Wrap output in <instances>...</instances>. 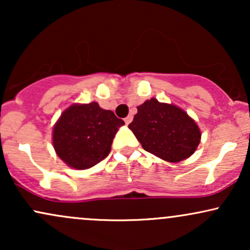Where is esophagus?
<instances>
[{
    "label": "esophagus",
    "mask_w": 250,
    "mask_h": 250,
    "mask_svg": "<svg viewBox=\"0 0 250 250\" xmlns=\"http://www.w3.org/2000/svg\"><path fill=\"white\" fill-rule=\"evenodd\" d=\"M131 121H133V116L131 115H129V116H127L125 119V125H129V123H130Z\"/></svg>",
    "instance_id": "esophagus-1"
}]
</instances>
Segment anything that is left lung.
Returning a JSON list of instances; mask_svg holds the SVG:
<instances>
[{"mask_svg":"<svg viewBox=\"0 0 250 250\" xmlns=\"http://www.w3.org/2000/svg\"><path fill=\"white\" fill-rule=\"evenodd\" d=\"M128 127L145 150L171 163L190 157L201 141L199 125L187 111L154 97L137 107Z\"/></svg>","mask_w":250,"mask_h":250,"instance_id":"left-lung-1","label":"left lung"}]
</instances>
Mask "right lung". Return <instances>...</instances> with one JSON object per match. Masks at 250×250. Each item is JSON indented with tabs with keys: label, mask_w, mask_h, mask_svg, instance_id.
<instances>
[{
	"label": "right lung",
	"mask_w": 250,
	"mask_h": 250,
	"mask_svg": "<svg viewBox=\"0 0 250 250\" xmlns=\"http://www.w3.org/2000/svg\"><path fill=\"white\" fill-rule=\"evenodd\" d=\"M125 125L111 110L97 102L74 103L63 110L53 128V146L68 167L84 170L101 162L111 149L113 139Z\"/></svg>",
	"instance_id": "1"
}]
</instances>
